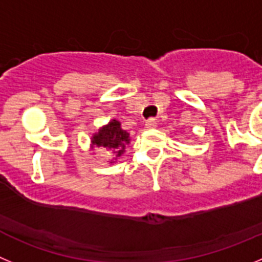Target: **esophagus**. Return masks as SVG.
Returning a JSON list of instances; mask_svg holds the SVG:
<instances>
[{"mask_svg":"<svg viewBox=\"0 0 262 262\" xmlns=\"http://www.w3.org/2000/svg\"><path fill=\"white\" fill-rule=\"evenodd\" d=\"M157 119H154V117H150V119L147 120V121H146V128H148V129H154L155 126H157Z\"/></svg>","mask_w":262,"mask_h":262,"instance_id":"obj_1","label":"esophagus"}]
</instances>
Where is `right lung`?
Returning <instances> with one entry per match:
<instances>
[{"label": "right lung", "mask_w": 262, "mask_h": 262, "mask_svg": "<svg viewBox=\"0 0 262 262\" xmlns=\"http://www.w3.org/2000/svg\"><path fill=\"white\" fill-rule=\"evenodd\" d=\"M129 141L130 138H129L128 132L121 129L119 121L112 120L107 126L100 129L99 133L94 136L93 145L105 148L107 151L114 152L116 157H120L124 152V148L128 145Z\"/></svg>", "instance_id": "right-lung-1"}]
</instances>
